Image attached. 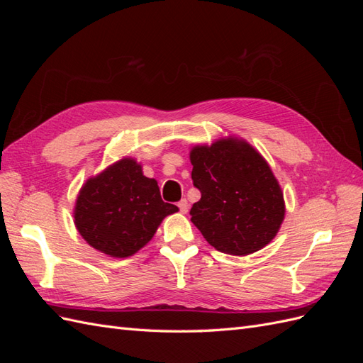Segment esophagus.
I'll list each match as a JSON object with an SVG mask.
<instances>
[{
  "label": "esophagus",
  "mask_w": 363,
  "mask_h": 363,
  "mask_svg": "<svg viewBox=\"0 0 363 363\" xmlns=\"http://www.w3.org/2000/svg\"><path fill=\"white\" fill-rule=\"evenodd\" d=\"M179 208H180V212H182V213H188V211H189V204H188V201H186L184 199H183L182 201H179Z\"/></svg>",
  "instance_id": "esophagus-1"
}]
</instances>
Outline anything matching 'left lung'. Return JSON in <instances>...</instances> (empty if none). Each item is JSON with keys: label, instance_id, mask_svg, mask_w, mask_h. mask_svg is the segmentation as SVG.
Wrapping results in <instances>:
<instances>
[{"label": "left lung", "instance_id": "left-lung-1", "mask_svg": "<svg viewBox=\"0 0 363 363\" xmlns=\"http://www.w3.org/2000/svg\"><path fill=\"white\" fill-rule=\"evenodd\" d=\"M192 182L201 192L191 221L218 251L247 256L276 238L283 192L267 160L248 142L219 139L191 150Z\"/></svg>", "mask_w": 363, "mask_h": 363}]
</instances>
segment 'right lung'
Wrapping results in <instances>:
<instances>
[{
	"label": "right lung",
	"mask_w": 363,
	"mask_h": 363,
	"mask_svg": "<svg viewBox=\"0 0 363 363\" xmlns=\"http://www.w3.org/2000/svg\"><path fill=\"white\" fill-rule=\"evenodd\" d=\"M177 211L162 200L157 182L145 177L135 159L124 157L83 184L74 223L91 247L124 259L147 245L163 218Z\"/></svg>",
	"instance_id": "add662e5"
}]
</instances>
